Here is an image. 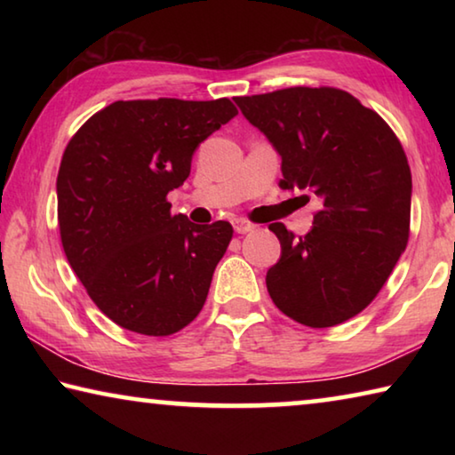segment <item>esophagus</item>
Here are the masks:
<instances>
[{
    "label": "esophagus",
    "mask_w": 455,
    "mask_h": 455,
    "mask_svg": "<svg viewBox=\"0 0 455 455\" xmlns=\"http://www.w3.org/2000/svg\"><path fill=\"white\" fill-rule=\"evenodd\" d=\"M233 227H235V233H238V235H246V233H251L252 228H255V225H252V222L244 220V219H236L233 222Z\"/></svg>",
    "instance_id": "esophagus-1"
}]
</instances>
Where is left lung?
<instances>
[{"mask_svg": "<svg viewBox=\"0 0 455 455\" xmlns=\"http://www.w3.org/2000/svg\"><path fill=\"white\" fill-rule=\"evenodd\" d=\"M281 156L284 190L319 211L305 236L273 222L281 259L267 271L273 303L323 329L373 301L410 238L411 172L379 114L337 88H284L235 98Z\"/></svg>", "mask_w": 455, "mask_h": 455, "instance_id": "left-lung-1", "label": "left lung"}]
</instances>
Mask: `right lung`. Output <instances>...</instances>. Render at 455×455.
<instances>
[{"instance_id": "obj_1", "label": "right lung", "mask_w": 455, "mask_h": 455, "mask_svg": "<svg viewBox=\"0 0 455 455\" xmlns=\"http://www.w3.org/2000/svg\"><path fill=\"white\" fill-rule=\"evenodd\" d=\"M236 114L228 98L120 100L68 142L56 182L61 244L116 325L166 337L203 309L233 227L195 225L171 212L166 195L188 179L200 142Z\"/></svg>"}]
</instances>
